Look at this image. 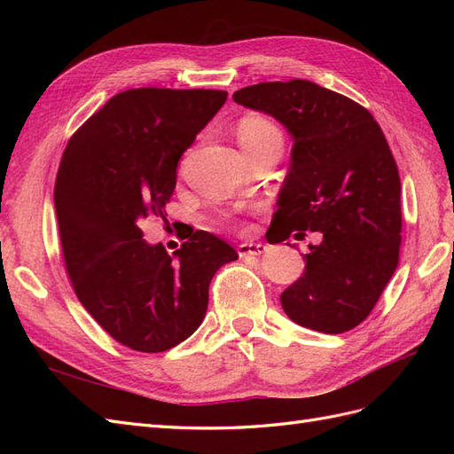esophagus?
Instances as JSON below:
<instances>
[{
	"instance_id": "1",
	"label": "esophagus",
	"mask_w": 454,
	"mask_h": 454,
	"mask_svg": "<svg viewBox=\"0 0 454 454\" xmlns=\"http://www.w3.org/2000/svg\"><path fill=\"white\" fill-rule=\"evenodd\" d=\"M239 255L240 257H246V255H261L265 250L267 246L265 244H259V242H242L239 246Z\"/></svg>"
}]
</instances>
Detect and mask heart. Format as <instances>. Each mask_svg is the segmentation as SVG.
I'll return each mask as SVG.
<instances>
[{
    "label": "heart",
    "instance_id": "1",
    "mask_svg": "<svg viewBox=\"0 0 454 454\" xmlns=\"http://www.w3.org/2000/svg\"><path fill=\"white\" fill-rule=\"evenodd\" d=\"M237 138L242 147V151L255 149L263 144L274 142V140H282V136L278 129L272 125L270 121L259 115H248L240 119L239 127H237Z\"/></svg>",
    "mask_w": 454,
    "mask_h": 454
}]
</instances>
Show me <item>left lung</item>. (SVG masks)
Returning <instances> with one entry per match:
<instances>
[{
	"label": "left lung",
	"instance_id": "obj_1",
	"mask_svg": "<svg viewBox=\"0 0 454 454\" xmlns=\"http://www.w3.org/2000/svg\"><path fill=\"white\" fill-rule=\"evenodd\" d=\"M232 100L274 117L294 140L269 242L294 231L324 237L282 292L284 312L314 332H348L373 310L400 257L402 184L387 138L365 107L305 79L246 87Z\"/></svg>",
	"mask_w": 454,
	"mask_h": 454
}]
</instances>
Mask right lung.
<instances>
[{
    "label": "right lung",
    "mask_w": 454,
    "mask_h": 454,
    "mask_svg": "<svg viewBox=\"0 0 454 454\" xmlns=\"http://www.w3.org/2000/svg\"><path fill=\"white\" fill-rule=\"evenodd\" d=\"M225 100V90L204 89L119 92L62 155L54 208L67 277L92 318L132 350L164 352L193 335L214 274L239 259L212 232H191L170 255L140 229L162 215L177 160Z\"/></svg>",
    "instance_id": "add662e5"
}]
</instances>
